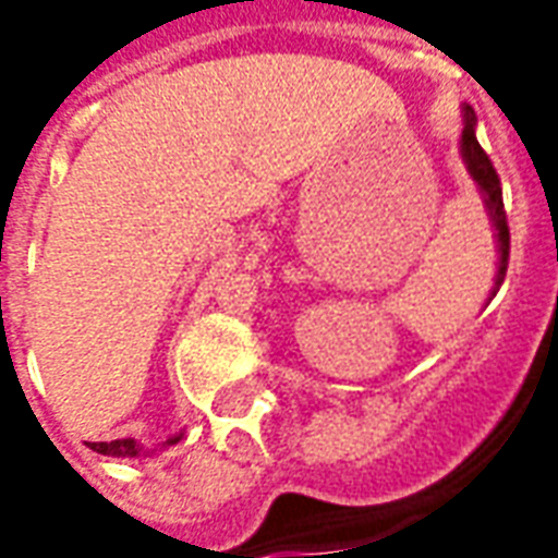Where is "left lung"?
Listing matches in <instances>:
<instances>
[{"label":"left lung","instance_id":"left-lung-1","mask_svg":"<svg viewBox=\"0 0 558 558\" xmlns=\"http://www.w3.org/2000/svg\"><path fill=\"white\" fill-rule=\"evenodd\" d=\"M463 158H466L472 179L478 182V187L487 196V208H490L496 239H499V275H496V283H502L505 271H508V254H511V232H508V215H505L499 172H496L493 160L487 158V151L481 148L478 137H475V113H472V107H466V125H463Z\"/></svg>","mask_w":558,"mask_h":558}]
</instances>
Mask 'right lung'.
<instances>
[{"mask_svg":"<svg viewBox=\"0 0 558 558\" xmlns=\"http://www.w3.org/2000/svg\"><path fill=\"white\" fill-rule=\"evenodd\" d=\"M179 442V436L170 439L167 445ZM92 451H98V454H110V457H137L140 454V445L134 439H113V442H89Z\"/></svg>","mask_w":558,"mask_h":558,"instance_id":"obj_1","label":"right lung"}]
</instances>
